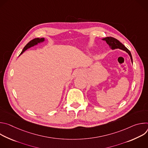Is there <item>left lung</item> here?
Wrapping results in <instances>:
<instances>
[{"instance_id":"obj_1","label":"left lung","mask_w":148,"mask_h":148,"mask_svg":"<svg viewBox=\"0 0 148 148\" xmlns=\"http://www.w3.org/2000/svg\"><path fill=\"white\" fill-rule=\"evenodd\" d=\"M102 40H105V41L107 42V43L110 46V47L112 50L115 49H119L125 51L126 52H127L128 53V54L130 55V56L131 57V60L132 62H133L132 57L130 51L127 48H126L123 44H122L119 40H118L117 39H116L112 37H107L105 38H103Z\"/></svg>"}]
</instances>
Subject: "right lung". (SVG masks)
<instances>
[{
    "mask_svg": "<svg viewBox=\"0 0 148 148\" xmlns=\"http://www.w3.org/2000/svg\"><path fill=\"white\" fill-rule=\"evenodd\" d=\"M45 40V38H34L33 40H32L31 41H30L29 43L25 46V47H24L23 50H22V53H20V54H22L24 51H25L27 49L32 47V46H34V45H36L37 43H40V42H43V41Z\"/></svg>",
    "mask_w": 148,
    "mask_h": 148,
    "instance_id": "add662e5",
    "label": "right lung"
}]
</instances>
